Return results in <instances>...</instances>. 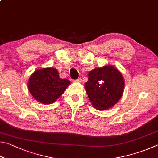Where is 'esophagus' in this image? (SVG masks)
<instances>
[{
	"label": "esophagus",
	"instance_id": "esophagus-1",
	"mask_svg": "<svg viewBox=\"0 0 158 158\" xmlns=\"http://www.w3.org/2000/svg\"><path fill=\"white\" fill-rule=\"evenodd\" d=\"M81 81V78H79V79H77L73 80V82H74V83H80Z\"/></svg>",
	"mask_w": 158,
	"mask_h": 158
}]
</instances>
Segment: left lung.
<instances>
[{"label":"left lung","mask_w":158,"mask_h":158,"mask_svg":"<svg viewBox=\"0 0 158 158\" xmlns=\"http://www.w3.org/2000/svg\"><path fill=\"white\" fill-rule=\"evenodd\" d=\"M124 86L122 74L113 65L93 69L84 85L93 107L100 111L116 105L123 95Z\"/></svg>","instance_id":"8db88e82"}]
</instances>
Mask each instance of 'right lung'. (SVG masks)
<instances>
[{
	"label": "right lung",
	"instance_id": "1",
	"mask_svg": "<svg viewBox=\"0 0 158 158\" xmlns=\"http://www.w3.org/2000/svg\"><path fill=\"white\" fill-rule=\"evenodd\" d=\"M70 84L67 79H60L56 69L46 68L37 69L28 80V87L32 96L39 102L52 104Z\"/></svg>",
	"mask_w": 158,
	"mask_h": 158
}]
</instances>
